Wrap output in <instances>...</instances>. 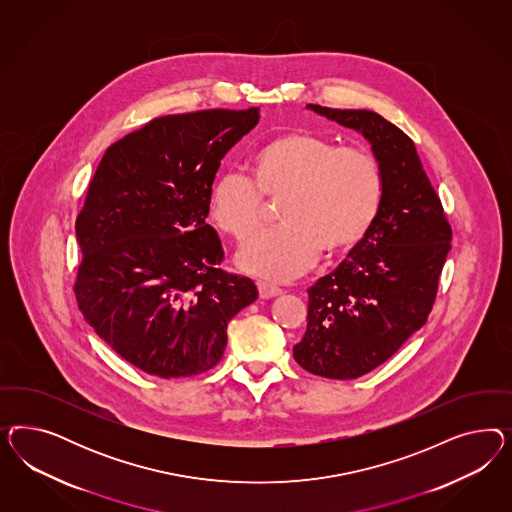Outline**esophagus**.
<instances>
[{
    "instance_id": "34e87169",
    "label": "esophagus",
    "mask_w": 512,
    "mask_h": 512,
    "mask_svg": "<svg viewBox=\"0 0 512 512\" xmlns=\"http://www.w3.org/2000/svg\"><path fill=\"white\" fill-rule=\"evenodd\" d=\"M257 289H259L261 298H272V296H278L281 293L278 285H272V283H266V281H257Z\"/></svg>"
}]
</instances>
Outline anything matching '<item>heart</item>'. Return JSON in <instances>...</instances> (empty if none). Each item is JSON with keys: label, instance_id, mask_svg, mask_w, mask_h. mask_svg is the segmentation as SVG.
I'll return each instance as SVG.
<instances>
[{"label": "heart", "instance_id": "obj_1", "mask_svg": "<svg viewBox=\"0 0 512 512\" xmlns=\"http://www.w3.org/2000/svg\"><path fill=\"white\" fill-rule=\"evenodd\" d=\"M251 178L229 171L210 187L208 210L238 244L257 233L264 199H279L283 225L253 238L238 264L259 278L285 281L325 257L349 253L370 233L381 210L385 176L362 146H338L313 131H287L251 155Z\"/></svg>", "mask_w": 512, "mask_h": 512}]
</instances>
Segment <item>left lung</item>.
Here are the masks:
<instances>
[{
  "mask_svg": "<svg viewBox=\"0 0 512 512\" xmlns=\"http://www.w3.org/2000/svg\"><path fill=\"white\" fill-rule=\"evenodd\" d=\"M308 107L370 140L385 176L370 233L308 289V328L293 349L306 372L357 379L426 323L452 229L413 140L400 127L372 110Z\"/></svg>",
  "mask_w": 512,
  "mask_h": 512,
  "instance_id": "1",
  "label": "left lung"
}]
</instances>
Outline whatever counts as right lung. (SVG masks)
Here are the masks:
<instances>
[{
  "instance_id": "right-lung-1",
  "label": "right lung",
  "mask_w": 512,
  "mask_h": 512,
  "mask_svg": "<svg viewBox=\"0 0 512 512\" xmlns=\"http://www.w3.org/2000/svg\"><path fill=\"white\" fill-rule=\"evenodd\" d=\"M259 122V109L154 118L107 148L78 212V310L110 347L163 379L212 370L227 325L257 298L221 268L206 223L219 163Z\"/></svg>"
}]
</instances>
